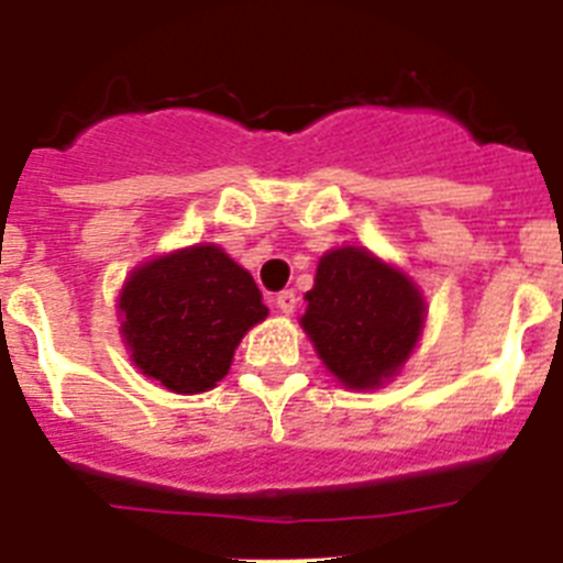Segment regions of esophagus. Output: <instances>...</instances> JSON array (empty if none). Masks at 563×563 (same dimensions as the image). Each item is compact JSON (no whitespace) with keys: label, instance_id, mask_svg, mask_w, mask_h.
<instances>
[{"label":"esophagus","instance_id":"34e87169","mask_svg":"<svg viewBox=\"0 0 563 563\" xmlns=\"http://www.w3.org/2000/svg\"><path fill=\"white\" fill-rule=\"evenodd\" d=\"M296 305H298V298H296V292H292V290H282L276 296V307L282 312H287V316H290V312L296 310Z\"/></svg>","mask_w":563,"mask_h":563}]
</instances>
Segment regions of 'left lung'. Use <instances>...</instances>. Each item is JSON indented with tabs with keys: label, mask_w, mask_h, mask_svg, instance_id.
<instances>
[{
	"label": "left lung",
	"mask_w": 563,
	"mask_h": 563,
	"mask_svg": "<svg viewBox=\"0 0 563 563\" xmlns=\"http://www.w3.org/2000/svg\"><path fill=\"white\" fill-rule=\"evenodd\" d=\"M422 321L409 276L363 247H341L318 262L301 327L343 386L375 389L411 355Z\"/></svg>",
	"instance_id": "1"
}]
</instances>
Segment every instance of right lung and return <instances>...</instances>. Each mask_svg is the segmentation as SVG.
<instances>
[{
	"label": "right lung",
	"instance_id": "obj_1",
	"mask_svg": "<svg viewBox=\"0 0 563 563\" xmlns=\"http://www.w3.org/2000/svg\"><path fill=\"white\" fill-rule=\"evenodd\" d=\"M118 310L132 361L180 395L213 389L242 335L267 316L251 273L213 245L137 267Z\"/></svg>",
	"mask_w": 563,
	"mask_h": 563
}]
</instances>
